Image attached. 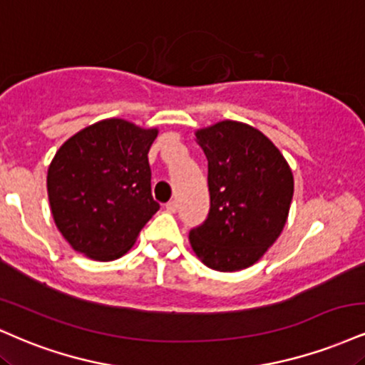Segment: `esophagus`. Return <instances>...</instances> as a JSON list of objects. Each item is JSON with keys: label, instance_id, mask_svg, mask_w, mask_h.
<instances>
[{"label": "esophagus", "instance_id": "esophagus-1", "mask_svg": "<svg viewBox=\"0 0 365 365\" xmlns=\"http://www.w3.org/2000/svg\"><path fill=\"white\" fill-rule=\"evenodd\" d=\"M177 209H178V204L175 200H170L168 204H166V210H168L170 214H175L177 212Z\"/></svg>", "mask_w": 365, "mask_h": 365}]
</instances>
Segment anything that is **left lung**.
Here are the masks:
<instances>
[{"label":"left lung","instance_id":"1","mask_svg":"<svg viewBox=\"0 0 365 365\" xmlns=\"http://www.w3.org/2000/svg\"><path fill=\"white\" fill-rule=\"evenodd\" d=\"M195 135L207 158L210 209L188 240L209 269H247L284 230L292 171L274 143L243 122L222 120Z\"/></svg>","mask_w":365,"mask_h":365}]
</instances>
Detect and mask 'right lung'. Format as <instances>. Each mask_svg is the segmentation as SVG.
Here are the masks:
<instances>
[{
    "label": "right lung",
    "instance_id": "obj_1",
    "mask_svg": "<svg viewBox=\"0 0 365 365\" xmlns=\"http://www.w3.org/2000/svg\"><path fill=\"white\" fill-rule=\"evenodd\" d=\"M158 129L107 118L69 138L47 171L51 212L71 247L93 260L122 257L160 209L148 153Z\"/></svg>",
    "mask_w": 365,
    "mask_h": 365
}]
</instances>
